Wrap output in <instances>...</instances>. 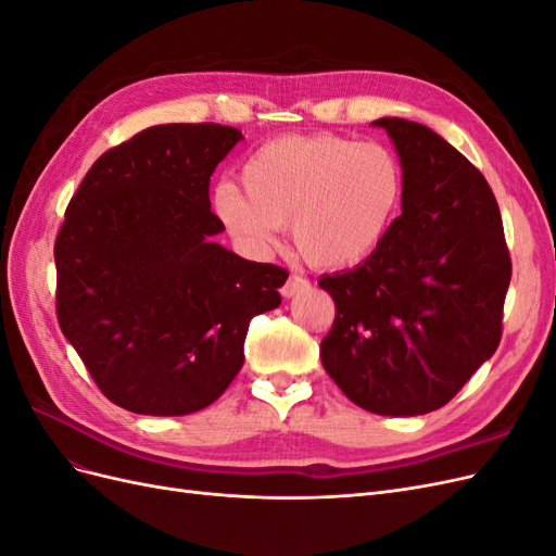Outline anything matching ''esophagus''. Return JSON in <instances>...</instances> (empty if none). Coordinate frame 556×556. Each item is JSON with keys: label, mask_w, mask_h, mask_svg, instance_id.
<instances>
[{"label": "esophagus", "mask_w": 556, "mask_h": 556, "mask_svg": "<svg viewBox=\"0 0 556 556\" xmlns=\"http://www.w3.org/2000/svg\"><path fill=\"white\" fill-rule=\"evenodd\" d=\"M308 288H311V282H308L306 278H301V276H290V278H288V282L282 285L280 294H282L285 299H292V296H296V294H301V292H306Z\"/></svg>", "instance_id": "obj_1"}]
</instances>
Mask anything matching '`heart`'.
<instances>
[{"instance_id": "b5f03b06", "label": "heart", "mask_w": 556, "mask_h": 556, "mask_svg": "<svg viewBox=\"0 0 556 556\" xmlns=\"http://www.w3.org/2000/svg\"><path fill=\"white\" fill-rule=\"evenodd\" d=\"M231 182L213 190L211 208L229 239L264 255L280 227L317 268H352L374 257L399 223L406 172L390 146L336 134L280 137L252 153Z\"/></svg>"}]
</instances>
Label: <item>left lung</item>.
I'll use <instances>...</instances> for the list:
<instances>
[{
	"mask_svg": "<svg viewBox=\"0 0 556 556\" xmlns=\"http://www.w3.org/2000/svg\"><path fill=\"white\" fill-rule=\"evenodd\" d=\"M406 172L399 223L374 257L319 288L336 304L325 371L359 408L439 410L501 341L510 255L494 192L427 125L380 117Z\"/></svg>",
	"mask_w": 556,
	"mask_h": 556,
	"instance_id": "8db88e82",
	"label": "left lung"
}]
</instances>
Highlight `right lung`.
<instances>
[{
  "mask_svg": "<svg viewBox=\"0 0 556 556\" xmlns=\"http://www.w3.org/2000/svg\"><path fill=\"white\" fill-rule=\"evenodd\" d=\"M237 127L157 125L99 157L55 241L58 323L109 401L176 417L211 406L243 366L250 319L288 271L215 243L208 185Z\"/></svg>",
  "mask_w": 556,
  "mask_h": 556,
  "instance_id": "right-lung-1",
  "label": "right lung"
}]
</instances>
